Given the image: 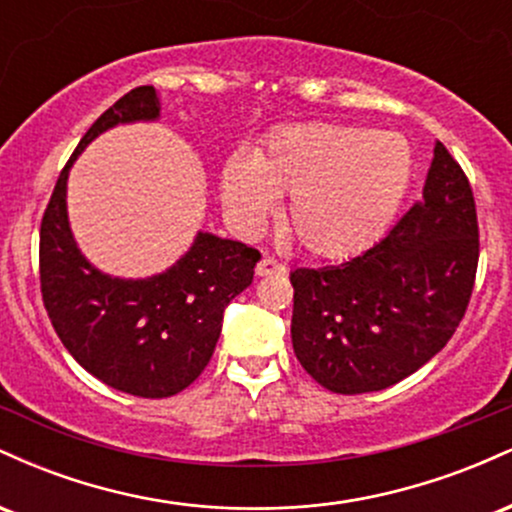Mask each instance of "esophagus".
Segmentation results:
<instances>
[{
    "instance_id": "1",
    "label": "esophagus",
    "mask_w": 512,
    "mask_h": 512,
    "mask_svg": "<svg viewBox=\"0 0 512 512\" xmlns=\"http://www.w3.org/2000/svg\"><path fill=\"white\" fill-rule=\"evenodd\" d=\"M284 272H286V267L281 262H276L274 257H262L255 267L257 276H272V274H284Z\"/></svg>"
}]
</instances>
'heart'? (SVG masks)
<instances>
[{"mask_svg": "<svg viewBox=\"0 0 512 512\" xmlns=\"http://www.w3.org/2000/svg\"><path fill=\"white\" fill-rule=\"evenodd\" d=\"M411 146L397 132L354 125H296L257 156L233 151L221 168V202L240 231H257L276 197L284 223L317 257H346L390 226L411 178Z\"/></svg>", "mask_w": 512, "mask_h": 512, "instance_id": "1", "label": "heart"}]
</instances>
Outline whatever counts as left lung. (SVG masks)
<instances>
[{"instance_id": "1", "label": "left lung", "mask_w": 512, "mask_h": 512, "mask_svg": "<svg viewBox=\"0 0 512 512\" xmlns=\"http://www.w3.org/2000/svg\"><path fill=\"white\" fill-rule=\"evenodd\" d=\"M477 262L472 187L436 142L421 202L383 240L342 264L291 272L298 361L339 395L399 383L455 334Z\"/></svg>"}]
</instances>
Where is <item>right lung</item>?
Returning a JSON list of instances; mask_svg holds the SVG:
<instances>
[{"label":"right lung","instance_id":"1","mask_svg":"<svg viewBox=\"0 0 512 512\" xmlns=\"http://www.w3.org/2000/svg\"><path fill=\"white\" fill-rule=\"evenodd\" d=\"M158 117L154 86L134 88L105 110L64 166L40 223V291L57 337L105 385L146 399L195 383L219 342L223 310L252 284L260 262L257 250L209 231H197L166 272L144 279L105 274L88 262L69 223V170L108 129Z\"/></svg>","mask_w":512,"mask_h":512}]
</instances>
